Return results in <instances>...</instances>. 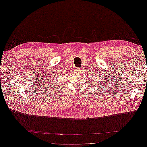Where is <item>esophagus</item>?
<instances>
[{"label":"esophagus","instance_id":"esophagus-1","mask_svg":"<svg viewBox=\"0 0 147 147\" xmlns=\"http://www.w3.org/2000/svg\"><path fill=\"white\" fill-rule=\"evenodd\" d=\"M79 72H80V71H79Z\"/></svg>","mask_w":147,"mask_h":147}]
</instances>
